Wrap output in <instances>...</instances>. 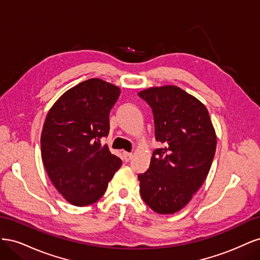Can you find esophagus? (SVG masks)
Instances as JSON below:
<instances>
[{"label": "esophagus", "instance_id": "esophagus-1", "mask_svg": "<svg viewBox=\"0 0 260 260\" xmlns=\"http://www.w3.org/2000/svg\"><path fill=\"white\" fill-rule=\"evenodd\" d=\"M132 153H128V152H123V157H124V159L127 160V161H129L131 158H132Z\"/></svg>", "mask_w": 260, "mask_h": 260}]
</instances>
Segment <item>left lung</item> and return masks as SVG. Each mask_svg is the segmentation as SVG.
<instances>
[{
	"instance_id": "8db88e82",
	"label": "left lung",
	"mask_w": 260,
	"mask_h": 260,
	"mask_svg": "<svg viewBox=\"0 0 260 260\" xmlns=\"http://www.w3.org/2000/svg\"><path fill=\"white\" fill-rule=\"evenodd\" d=\"M139 96L153 109L156 140L166 144L155 149L148 170L138 176L140 193L157 214H175L205 181L216 132L206 106L176 85L153 86Z\"/></svg>"
}]
</instances>
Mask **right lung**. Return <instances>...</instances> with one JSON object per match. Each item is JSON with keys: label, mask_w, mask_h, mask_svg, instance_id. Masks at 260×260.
<instances>
[{"label": "right lung", "mask_w": 260, "mask_h": 260, "mask_svg": "<svg viewBox=\"0 0 260 260\" xmlns=\"http://www.w3.org/2000/svg\"><path fill=\"white\" fill-rule=\"evenodd\" d=\"M119 94L118 86L92 78L66 91L46 115L42 161L56 190L75 206L98 202L121 166L119 157L101 143Z\"/></svg>", "instance_id": "obj_1"}]
</instances>
